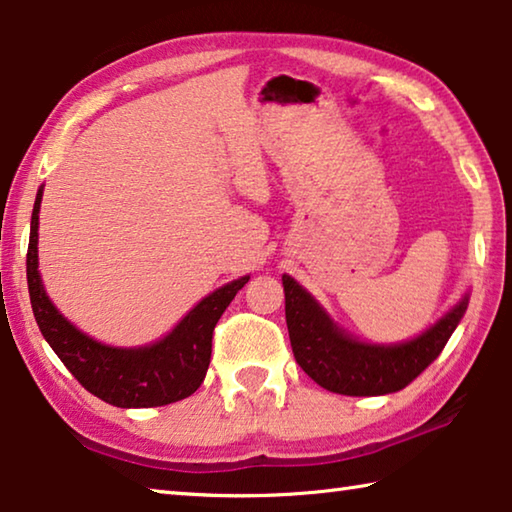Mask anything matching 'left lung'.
Returning a JSON list of instances; mask_svg holds the SVG:
<instances>
[{
	"instance_id": "1",
	"label": "left lung",
	"mask_w": 512,
	"mask_h": 512,
	"mask_svg": "<svg viewBox=\"0 0 512 512\" xmlns=\"http://www.w3.org/2000/svg\"><path fill=\"white\" fill-rule=\"evenodd\" d=\"M284 311L300 368L339 395L368 397L402 391L433 363L467 309V296L415 339L395 345L361 343L336 327L325 309L289 275H282Z\"/></svg>"
}]
</instances>
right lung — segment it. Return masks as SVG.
Listing matches in <instances>:
<instances>
[{
  "label": "right lung",
  "instance_id": "add662e5",
  "mask_svg": "<svg viewBox=\"0 0 512 512\" xmlns=\"http://www.w3.org/2000/svg\"><path fill=\"white\" fill-rule=\"evenodd\" d=\"M40 201L42 187L31 214L27 282L33 316L58 359L85 391L121 409H151L192 395L210 368L214 327L250 275L203 298L162 341L144 348H110L69 323L42 287L38 273Z\"/></svg>",
  "mask_w": 512,
  "mask_h": 512
}]
</instances>
